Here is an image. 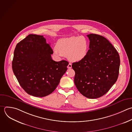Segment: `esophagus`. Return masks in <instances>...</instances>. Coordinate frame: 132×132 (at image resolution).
<instances>
[{
  "mask_svg": "<svg viewBox=\"0 0 132 132\" xmlns=\"http://www.w3.org/2000/svg\"><path fill=\"white\" fill-rule=\"evenodd\" d=\"M72 68V64L71 63H69L68 65V69H71Z\"/></svg>",
  "mask_w": 132,
  "mask_h": 132,
  "instance_id": "esophagus-1",
  "label": "esophagus"
}]
</instances>
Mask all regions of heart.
Instances as JSON below:
<instances>
[{
  "instance_id": "b5f03b06",
  "label": "heart",
  "mask_w": 132,
  "mask_h": 132,
  "mask_svg": "<svg viewBox=\"0 0 132 132\" xmlns=\"http://www.w3.org/2000/svg\"><path fill=\"white\" fill-rule=\"evenodd\" d=\"M56 54L60 53L67 56L73 62H78L84 59L87 55L89 44L83 37L72 36L59 40L56 44Z\"/></svg>"
}]
</instances>
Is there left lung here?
I'll use <instances>...</instances> for the list:
<instances>
[{
    "mask_svg": "<svg viewBox=\"0 0 132 132\" xmlns=\"http://www.w3.org/2000/svg\"><path fill=\"white\" fill-rule=\"evenodd\" d=\"M89 50L82 60L74 62L75 85L89 98L106 94L116 82L119 72V55L109 41L102 36L89 34Z\"/></svg>",
    "mask_w": 132,
    "mask_h": 132,
    "instance_id": "left-lung-1",
    "label": "left lung"
}]
</instances>
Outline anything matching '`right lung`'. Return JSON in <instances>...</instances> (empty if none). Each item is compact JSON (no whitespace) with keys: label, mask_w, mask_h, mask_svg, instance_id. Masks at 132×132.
<instances>
[{"label":"right lung","mask_w":132,"mask_h":132,"mask_svg":"<svg viewBox=\"0 0 132 132\" xmlns=\"http://www.w3.org/2000/svg\"><path fill=\"white\" fill-rule=\"evenodd\" d=\"M53 51L43 36L29 35L16 46L12 70L20 85L29 94L44 97L52 93L67 70L69 62H56Z\"/></svg>","instance_id":"1"}]
</instances>
